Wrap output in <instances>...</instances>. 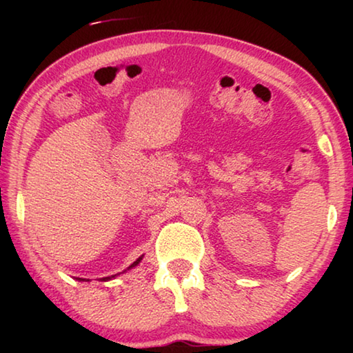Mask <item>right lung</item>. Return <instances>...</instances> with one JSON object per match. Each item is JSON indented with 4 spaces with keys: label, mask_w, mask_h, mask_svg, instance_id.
I'll return each mask as SVG.
<instances>
[{
    "label": "right lung",
    "mask_w": 353,
    "mask_h": 353,
    "mask_svg": "<svg viewBox=\"0 0 353 353\" xmlns=\"http://www.w3.org/2000/svg\"><path fill=\"white\" fill-rule=\"evenodd\" d=\"M143 260V255L140 256V259H137L134 263H132V265H130L129 268H128V270L126 271H130V270H134V268L137 266V265H139V263ZM126 271H123V272H126ZM117 276H119V274H115V276H109V277H103V279H99L101 280V282H109V280H112V279H115ZM77 280H79V282H90V280H88V279H79V277H77Z\"/></svg>",
    "instance_id": "1"
}]
</instances>
